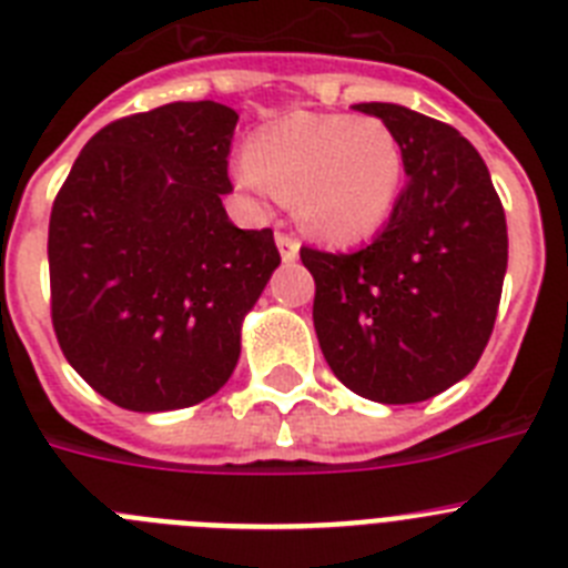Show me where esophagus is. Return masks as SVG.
<instances>
[{
    "label": "esophagus",
    "instance_id": "1",
    "mask_svg": "<svg viewBox=\"0 0 568 568\" xmlns=\"http://www.w3.org/2000/svg\"><path fill=\"white\" fill-rule=\"evenodd\" d=\"M275 247H278V253H281V258L287 261V264H293L295 258H298V241L293 239V235H287V233H275Z\"/></svg>",
    "mask_w": 568,
    "mask_h": 568
}]
</instances>
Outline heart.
Here are the masks:
<instances>
[{
	"mask_svg": "<svg viewBox=\"0 0 568 568\" xmlns=\"http://www.w3.org/2000/svg\"><path fill=\"white\" fill-rule=\"evenodd\" d=\"M233 179L258 202H295L310 235L349 247L373 239L404 190V148L375 115L293 113L261 130Z\"/></svg>",
	"mask_w": 568,
	"mask_h": 568,
	"instance_id": "b5f03b06",
	"label": "heart"
}]
</instances>
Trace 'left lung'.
I'll list each match as a JSON object with an SVG mask.
<instances>
[{"instance_id":"8db88e82","label":"left lung","mask_w":568,"mask_h":568,"mask_svg":"<svg viewBox=\"0 0 568 568\" xmlns=\"http://www.w3.org/2000/svg\"><path fill=\"white\" fill-rule=\"evenodd\" d=\"M404 148L398 207L355 253L301 247L329 369L355 395L418 404L475 369L504 290L509 239L484 159L449 124L389 102L353 104Z\"/></svg>"}]
</instances>
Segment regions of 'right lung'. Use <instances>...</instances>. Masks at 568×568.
Here are the masks:
<instances>
[{
  "label": "right lung",
  "mask_w": 568,
  "mask_h": 568,
  "mask_svg": "<svg viewBox=\"0 0 568 568\" xmlns=\"http://www.w3.org/2000/svg\"><path fill=\"white\" fill-rule=\"evenodd\" d=\"M239 113L173 102L99 130L50 210V315L70 366L133 413L227 384L241 324L281 264L273 230H239L222 195Z\"/></svg>",
  "instance_id": "right-lung-1"
}]
</instances>
